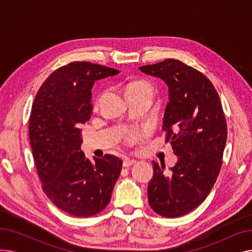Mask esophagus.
<instances>
[{
    "label": "esophagus",
    "instance_id": "obj_1",
    "mask_svg": "<svg viewBox=\"0 0 252 252\" xmlns=\"http://www.w3.org/2000/svg\"><path fill=\"white\" fill-rule=\"evenodd\" d=\"M135 163H137V160H135V159H129V158H125V160H124V166L125 167H128V166H130V165H133V164H135Z\"/></svg>",
    "mask_w": 252,
    "mask_h": 252
}]
</instances>
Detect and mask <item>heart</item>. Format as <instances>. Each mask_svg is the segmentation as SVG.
I'll return each mask as SVG.
<instances>
[{"mask_svg": "<svg viewBox=\"0 0 252 252\" xmlns=\"http://www.w3.org/2000/svg\"><path fill=\"white\" fill-rule=\"evenodd\" d=\"M149 91L153 94L154 92V88L153 86L148 83V82H145V81H137V82H133L130 83L127 88H126V92L129 91ZM142 138V134L138 130H130L126 134V141L128 144H134L137 141H139Z\"/></svg>", "mask_w": 252, "mask_h": 252, "instance_id": "obj_1", "label": "heart"}]
</instances>
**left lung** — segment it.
I'll return each mask as SVG.
<instances>
[{
    "instance_id": "left-lung-1",
    "label": "left lung",
    "mask_w": 252,
    "mask_h": 252,
    "mask_svg": "<svg viewBox=\"0 0 252 252\" xmlns=\"http://www.w3.org/2000/svg\"><path fill=\"white\" fill-rule=\"evenodd\" d=\"M139 69L168 87L162 129L178 156L168 177L163 164L152 161L148 201L161 217H182L205 200L220 170L227 141L221 103L209 79L182 61L166 59Z\"/></svg>"
}]
</instances>
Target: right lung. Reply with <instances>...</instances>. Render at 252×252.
<instances>
[{
	"mask_svg": "<svg viewBox=\"0 0 252 252\" xmlns=\"http://www.w3.org/2000/svg\"><path fill=\"white\" fill-rule=\"evenodd\" d=\"M118 70L85 61L71 62L51 73L38 89L30 116V140L43 190L71 216L99 214L110 202L123 161L106 154L86 158L82 129L92 113L95 81Z\"/></svg>",
	"mask_w": 252,
	"mask_h": 252,
	"instance_id": "obj_1",
	"label": "right lung"
}]
</instances>
